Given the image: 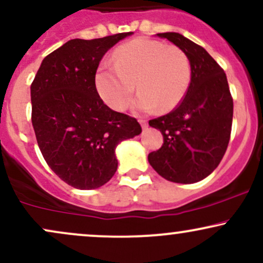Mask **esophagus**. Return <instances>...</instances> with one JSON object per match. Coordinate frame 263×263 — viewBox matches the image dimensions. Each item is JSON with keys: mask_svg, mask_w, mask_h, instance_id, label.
<instances>
[{"mask_svg": "<svg viewBox=\"0 0 263 263\" xmlns=\"http://www.w3.org/2000/svg\"><path fill=\"white\" fill-rule=\"evenodd\" d=\"M141 123V126H142V128H146L147 126H148V123H147V121L146 120H140V121H138Z\"/></svg>", "mask_w": 263, "mask_h": 263, "instance_id": "esophagus-1", "label": "esophagus"}]
</instances>
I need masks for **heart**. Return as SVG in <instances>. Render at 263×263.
Returning a JSON list of instances; mask_svg holds the SVG:
<instances>
[{
	"instance_id": "obj_1",
	"label": "heart",
	"mask_w": 263,
	"mask_h": 263,
	"mask_svg": "<svg viewBox=\"0 0 263 263\" xmlns=\"http://www.w3.org/2000/svg\"><path fill=\"white\" fill-rule=\"evenodd\" d=\"M114 65L101 63L95 87L111 110H126L137 87L134 108L138 112L174 110L188 92L192 63L183 49L162 42L138 38L120 45L112 54Z\"/></svg>"
}]
</instances>
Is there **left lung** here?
<instances>
[{"mask_svg":"<svg viewBox=\"0 0 263 263\" xmlns=\"http://www.w3.org/2000/svg\"><path fill=\"white\" fill-rule=\"evenodd\" d=\"M183 49L192 63V81L178 106L149 120L162 132L163 144L148 162L159 176L174 183H197L224 157L231 135L234 102L226 74L203 47L179 33H158Z\"/></svg>","mask_w":263,"mask_h":263,"instance_id":"left-lung-1","label":"left lung"}]
</instances>
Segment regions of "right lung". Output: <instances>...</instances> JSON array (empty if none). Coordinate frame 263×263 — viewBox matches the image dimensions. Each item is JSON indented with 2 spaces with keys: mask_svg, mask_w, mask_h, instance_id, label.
<instances>
[{
  "mask_svg": "<svg viewBox=\"0 0 263 263\" xmlns=\"http://www.w3.org/2000/svg\"><path fill=\"white\" fill-rule=\"evenodd\" d=\"M131 34L66 42L45 57L31 85L39 149L50 170L77 189L107 183L117 171V144L142 132L135 117L104 104L93 80L105 53Z\"/></svg>",
  "mask_w": 263,
  "mask_h": 263,
  "instance_id": "1",
  "label": "right lung"
}]
</instances>
